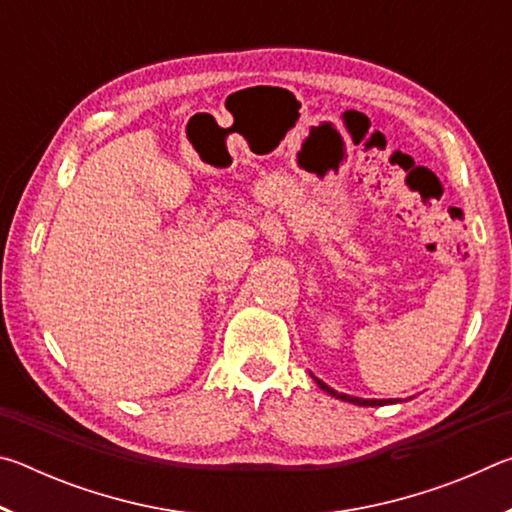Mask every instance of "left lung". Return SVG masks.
I'll return each mask as SVG.
<instances>
[{"label":"left lung","mask_w":512,"mask_h":512,"mask_svg":"<svg viewBox=\"0 0 512 512\" xmlns=\"http://www.w3.org/2000/svg\"><path fill=\"white\" fill-rule=\"evenodd\" d=\"M309 375H311V379L316 381L318 388H323L327 395H332V397H336V400H341V402H350V404H357V406H386V404H400L402 402L400 397H397V400H363V397H354V395H348V393L334 391V388L327 386L323 379H318L314 372H309Z\"/></svg>","instance_id":"obj_1"}]
</instances>
